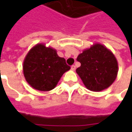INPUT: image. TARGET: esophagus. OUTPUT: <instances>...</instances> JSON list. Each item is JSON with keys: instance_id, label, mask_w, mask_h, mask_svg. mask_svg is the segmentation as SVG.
Masks as SVG:
<instances>
[{"instance_id": "esophagus-1", "label": "esophagus", "mask_w": 132, "mask_h": 132, "mask_svg": "<svg viewBox=\"0 0 132 132\" xmlns=\"http://www.w3.org/2000/svg\"><path fill=\"white\" fill-rule=\"evenodd\" d=\"M71 70H76V66H75V65H72V66H71Z\"/></svg>"}]
</instances>
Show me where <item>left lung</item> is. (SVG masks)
<instances>
[{"label":"left lung","instance_id":"obj_1","mask_svg":"<svg viewBox=\"0 0 132 132\" xmlns=\"http://www.w3.org/2000/svg\"><path fill=\"white\" fill-rule=\"evenodd\" d=\"M81 66L76 73L89 90L100 92L110 87L117 78L118 64L113 53L100 43L93 44L80 53Z\"/></svg>","mask_w":132,"mask_h":132}]
</instances>
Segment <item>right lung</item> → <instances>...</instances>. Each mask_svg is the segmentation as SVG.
<instances>
[{
	"instance_id": "add662e5",
	"label": "right lung",
	"mask_w": 132,
	"mask_h": 132,
	"mask_svg": "<svg viewBox=\"0 0 132 132\" xmlns=\"http://www.w3.org/2000/svg\"><path fill=\"white\" fill-rule=\"evenodd\" d=\"M70 67L64 58L59 57L56 50L45 44L34 45L24 59L23 70L28 84L39 91H50Z\"/></svg>"
}]
</instances>
